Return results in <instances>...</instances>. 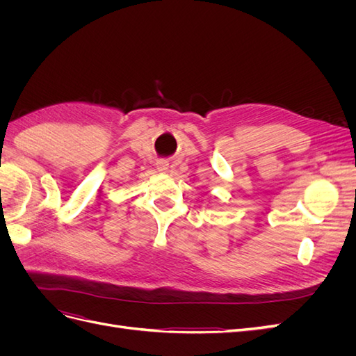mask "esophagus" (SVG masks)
Here are the masks:
<instances>
[{
    "label": "esophagus",
    "instance_id": "34e87169",
    "mask_svg": "<svg viewBox=\"0 0 356 356\" xmlns=\"http://www.w3.org/2000/svg\"><path fill=\"white\" fill-rule=\"evenodd\" d=\"M157 169H159V172H166L168 170V163H166V161H159Z\"/></svg>",
    "mask_w": 356,
    "mask_h": 356
}]
</instances>
